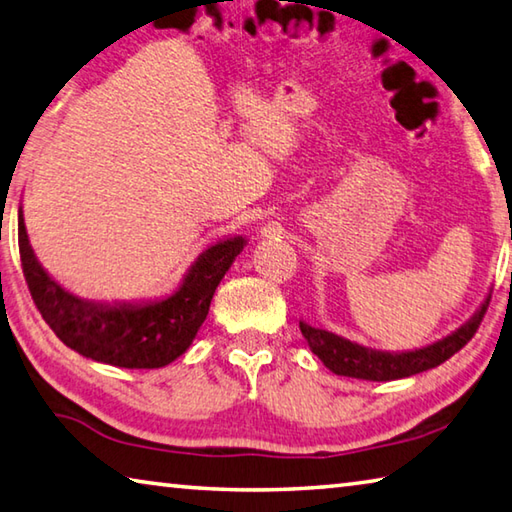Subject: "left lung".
Wrapping results in <instances>:
<instances>
[{"mask_svg":"<svg viewBox=\"0 0 512 512\" xmlns=\"http://www.w3.org/2000/svg\"><path fill=\"white\" fill-rule=\"evenodd\" d=\"M488 305L490 291L488 296L483 298L479 309H476L461 327H456L452 334H447L443 339L433 341L429 345H422V348L402 352L366 348V345L345 339V336L329 332V329L309 325L307 320H300V332L307 339L311 352H314L334 375L366 381H393L436 368L452 357V354H456L472 339L476 329H479Z\"/></svg>","mask_w":512,"mask_h":512,"instance_id":"8db88e82","label":"left lung"}]
</instances>
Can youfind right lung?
Instances as JSON below:
<instances>
[{
  "label": "right lung",
  "instance_id": "1",
  "mask_svg": "<svg viewBox=\"0 0 512 512\" xmlns=\"http://www.w3.org/2000/svg\"><path fill=\"white\" fill-rule=\"evenodd\" d=\"M17 241L31 298L58 339L92 361L131 370L169 366L189 350L216 287L248 244L246 237L235 235L207 246L167 296L106 302L76 296L49 275L29 244L22 207L17 210Z\"/></svg>",
  "mask_w": 512,
  "mask_h": 512
}]
</instances>
